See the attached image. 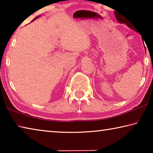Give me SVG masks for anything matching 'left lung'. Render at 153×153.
<instances>
[{
	"instance_id": "8db88e82",
	"label": "left lung",
	"mask_w": 153,
	"mask_h": 153,
	"mask_svg": "<svg viewBox=\"0 0 153 153\" xmlns=\"http://www.w3.org/2000/svg\"><path fill=\"white\" fill-rule=\"evenodd\" d=\"M116 18H117V21L120 23H124V24H126L127 25H128V26L129 27H130L131 29H134V27H132V25H131L130 24H128V21H126V20H125L123 19V18H122V17H116Z\"/></svg>"
}]
</instances>
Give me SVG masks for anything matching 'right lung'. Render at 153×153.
Returning a JSON list of instances; mask_svg holds the SVG:
<instances>
[{"mask_svg": "<svg viewBox=\"0 0 153 153\" xmlns=\"http://www.w3.org/2000/svg\"><path fill=\"white\" fill-rule=\"evenodd\" d=\"M38 17H39V16H38V17H35V18H34V19H33V20H32V22H33V20H35V19H37V18H38Z\"/></svg>", "mask_w": 153, "mask_h": 153, "instance_id": "1", "label": "right lung"}]
</instances>
